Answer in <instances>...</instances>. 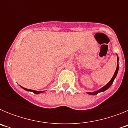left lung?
Masks as SVG:
<instances>
[{
	"instance_id": "obj_1",
	"label": "left lung",
	"mask_w": 128,
	"mask_h": 128,
	"mask_svg": "<svg viewBox=\"0 0 128 128\" xmlns=\"http://www.w3.org/2000/svg\"><path fill=\"white\" fill-rule=\"evenodd\" d=\"M118 56H117V68H116V70H115V73H114V76L112 77V78L111 79V80L110 81V82H108V84H106V85L104 86H103L102 88H101L100 89H99V90H98V91H96V92H87V94H88L89 95H97L98 93H99V92H104L105 91V90H106L108 88H109L111 86V85L112 84L113 82H114V80H115V78H116V76H117V73H118V68H119V65H118Z\"/></svg>"
}]
</instances>
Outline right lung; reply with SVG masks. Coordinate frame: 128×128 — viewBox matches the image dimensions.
<instances>
[{
	"instance_id": "1",
	"label": "right lung",
	"mask_w": 128,
	"mask_h": 128,
	"mask_svg": "<svg viewBox=\"0 0 128 128\" xmlns=\"http://www.w3.org/2000/svg\"><path fill=\"white\" fill-rule=\"evenodd\" d=\"M23 89H24L25 90H27V91H30V92H33L34 94H39L40 93H42V92H44V91H36V90H29V89H27L26 88H24V87L21 86Z\"/></svg>"
}]
</instances>
